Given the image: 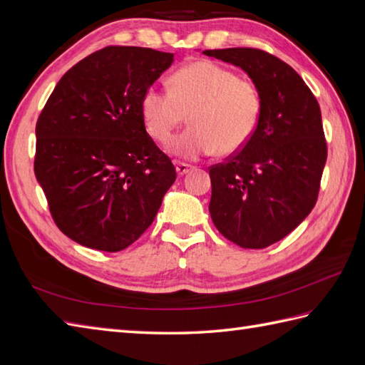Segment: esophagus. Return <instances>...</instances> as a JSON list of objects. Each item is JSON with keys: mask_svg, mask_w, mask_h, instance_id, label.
Listing matches in <instances>:
<instances>
[{"mask_svg": "<svg viewBox=\"0 0 365 365\" xmlns=\"http://www.w3.org/2000/svg\"><path fill=\"white\" fill-rule=\"evenodd\" d=\"M175 169H177V174H179V175L182 177V175H185L186 173L190 171L191 166L186 165V163H177V165H175Z\"/></svg>", "mask_w": 365, "mask_h": 365, "instance_id": "1", "label": "esophagus"}]
</instances>
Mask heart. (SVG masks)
<instances>
[{"mask_svg": "<svg viewBox=\"0 0 365 365\" xmlns=\"http://www.w3.org/2000/svg\"><path fill=\"white\" fill-rule=\"evenodd\" d=\"M262 112L257 83L230 68L210 61L182 66L173 76V88L149 87L143 95L141 115L158 143H171L190 115L191 127L171 146L174 155L197 160L233 155L257 132Z\"/></svg>", "mask_w": 365, "mask_h": 365, "instance_id": "b5f03b06", "label": "heart"}]
</instances>
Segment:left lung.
Returning <instances> with one entry per match:
<instances>
[{"instance_id":"left-lung-1","label":"left lung","mask_w":365,"mask_h":365,"mask_svg":"<svg viewBox=\"0 0 365 365\" xmlns=\"http://www.w3.org/2000/svg\"><path fill=\"white\" fill-rule=\"evenodd\" d=\"M257 83L262 112L245 146L210 168V215L227 240L264 249L303 222L317 202L327 141L317 99L299 73L253 48L207 49Z\"/></svg>"}]
</instances>
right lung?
I'll return each mask as SVG.
<instances>
[{"label":"right lung","mask_w":365,"mask_h":365,"mask_svg":"<svg viewBox=\"0 0 365 365\" xmlns=\"http://www.w3.org/2000/svg\"><path fill=\"white\" fill-rule=\"evenodd\" d=\"M173 61L150 48L107 46L70 68L41 110L34 171L54 222L83 247H129L175 182L141 115L144 91Z\"/></svg>","instance_id":"add662e5"}]
</instances>
